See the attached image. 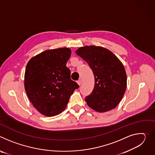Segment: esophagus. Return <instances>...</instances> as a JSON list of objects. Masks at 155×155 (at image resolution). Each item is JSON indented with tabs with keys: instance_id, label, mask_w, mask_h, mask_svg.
<instances>
[{
	"instance_id": "34e87169",
	"label": "esophagus",
	"mask_w": 155,
	"mask_h": 155,
	"mask_svg": "<svg viewBox=\"0 0 155 155\" xmlns=\"http://www.w3.org/2000/svg\"><path fill=\"white\" fill-rule=\"evenodd\" d=\"M81 82H82V81H81V80H78V81H77V83H78V85H80V84H81Z\"/></svg>"
}]
</instances>
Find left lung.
<instances>
[{
	"instance_id": "left-lung-1",
	"label": "left lung",
	"mask_w": 155,
	"mask_h": 155,
	"mask_svg": "<svg viewBox=\"0 0 155 155\" xmlns=\"http://www.w3.org/2000/svg\"><path fill=\"white\" fill-rule=\"evenodd\" d=\"M75 53L88 64L94 76V89L85 98L87 105L101 113L115 108L122 99L127 86L122 62L112 51L102 47H82Z\"/></svg>"
}]
</instances>
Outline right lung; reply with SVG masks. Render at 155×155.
Returning <instances> with one entry per match:
<instances>
[{
	"mask_svg": "<svg viewBox=\"0 0 155 155\" xmlns=\"http://www.w3.org/2000/svg\"><path fill=\"white\" fill-rule=\"evenodd\" d=\"M71 55L69 48L47 50L27 64L25 91L32 104L43 115L53 117L62 113L79 87L71 79V71L66 67Z\"/></svg>",
	"mask_w": 155,
	"mask_h": 155,
	"instance_id": "right-lung-1",
	"label": "right lung"
}]
</instances>
